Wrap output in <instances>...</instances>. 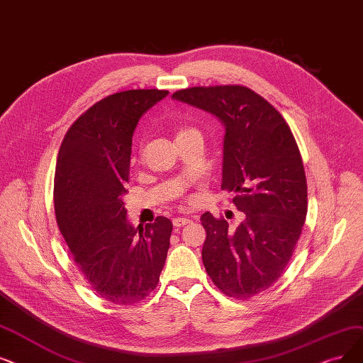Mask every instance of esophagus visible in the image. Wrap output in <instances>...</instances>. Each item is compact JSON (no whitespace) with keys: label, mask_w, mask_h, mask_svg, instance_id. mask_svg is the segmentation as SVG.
<instances>
[{"label":"esophagus","mask_w":363,"mask_h":363,"mask_svg":"<svg viewBox=\"0 0 363 363\" xmlns=\"http://www.w3.org/2000/svg\"><path fill=\"white\" fill-rule=\"evenodd\" d=\"M192 220L189 219V217H176V219H172V225L176 228H180V226H184L187 223H191Z\"/></svg>","instance_id":"obj_1"}]
</instances>
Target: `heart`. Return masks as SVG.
Returning a JSON list of instances; mask_svg holds the SVG:
<instances>
[{"mask_svg":"<svg viewBox=\"0 0 363 363\" xmlns=\"http://www.w3.org/2000/svg\"><path fill=\"white\" fill-rule=\"evenodd\" d=\"M191 131H195V129H192V128H180L179 131H177V137L183 135V134H187V133H191Z\"/></svg>","mask_w":363,"mask_h":363,"instance_id":"heart-1","label":"heart"}]
</instances>
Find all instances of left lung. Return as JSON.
I'll list each match as a JSON object with an SVG mask.
<instances>
[{"mask_svg": "<svg viewBox=\"0 0 363 363\" xmlns=\"http://www.w3.org/2000/svg\"><path fill=\"white\" fill-rule=\"evenodd\" d=\"M172 99L222 122V191L244 213L232 228L201 216L207 238L202 262L213 283L249 299L277 281L292 257L307 216V179L298 144L283 116L245 86L189 88Z\"/></svg>", "mask_w": 363, "mask_h": 363, "instance_id": "8db88e82", "label": "left lung"}]
</instances>
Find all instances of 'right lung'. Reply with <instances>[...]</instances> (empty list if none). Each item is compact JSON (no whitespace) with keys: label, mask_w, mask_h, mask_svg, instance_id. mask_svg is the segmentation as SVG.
I'll use <instances>...</instances> for the list:
<instances>
[{"label":"right lung","mask_w":363,"mask_h":363,"mask_svg":"<svg viewBox=\"0 0 363 363\" xmlns=\"http://www.w3.org/2000/svg\"><path fill=\"white\" fill-rule=\"evenodd\" d=\"M168 91L133 89L98 101L71 125L55 172V214L76 265L106 301L131 306L159 281L172 223L159 216L134 228L123 196L133 135Z\"/></svg>","instance_id":"right-lung-1"}]
</instances>
